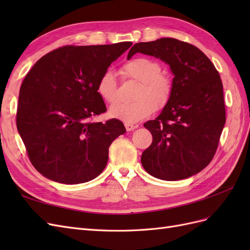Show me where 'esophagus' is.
Listing matches in <instances>:
<instances>
[{
	"label": "esophagus",
	"instance_id": "34e87169",
	"mask_svg": "<svg viewBox=\"0 0 250 250\" xmlns=\"http://www.w3.org/2000/svg\"><path fill=\"white\" fill-rule=\"evenodd\" d=\"M125 128L127 131H131V130H134L135 128H138V125L135 124H128V123H125Z\"/></svg>",
	"mask_w": 250,
	"mask_h": 250
}]
</instances>
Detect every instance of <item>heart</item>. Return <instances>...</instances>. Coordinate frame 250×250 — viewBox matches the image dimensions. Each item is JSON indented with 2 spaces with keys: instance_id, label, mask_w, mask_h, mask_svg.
I'll return each mask as SVG.
<instances>
[{
  "instance_id": "b5f03b06",
  "label": "heart",
  "mask_w": 250,
  "mask_h": 250,
  "mask_svg": "<svg viewBox=\"0 0 250 250\" xmlns=\"http://www.w3.org/2000/svg\"><path fill=\"white\" fill-rule=\"evenodd\" d=\"M156 60L139 56L127 60L121 65L119 73L123 80L139 81L133 102H119L109 108V116L132 124L149 117L155 108L162 109L171 99L173 80L167 73L162 72ZM96 92L108 104L118 99V81L110 71L101 74L96 84Z\"/></svg>"
}]
</instances>
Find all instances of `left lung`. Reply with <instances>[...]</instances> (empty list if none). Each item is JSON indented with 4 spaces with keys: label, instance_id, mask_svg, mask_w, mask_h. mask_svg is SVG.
<instances>
[{
    "label": "left lung",
    "instance_id": "8db88e82",
    "mask_svg": "<svg viewBox=\"0 0 250 250\" xmlns=\"http://www.w3.org/2000/svg\"><path fill=\"white\" fill-rule=\"evenodd\" d=\"M161 58L174 74L173 93L160 116L144 124L152 144L141 161L150 175L180 180L211 162L225 124L222 81L208 57L193 44L176 39L138 42L135 53Z\"/></svg>",
    "mask_w": 250,
    "mask_h": 250
}]
</instances>
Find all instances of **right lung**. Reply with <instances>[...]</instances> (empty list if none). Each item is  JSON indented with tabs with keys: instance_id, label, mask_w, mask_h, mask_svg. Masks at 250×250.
Here are the masks:
<instances>
[{
	"instance_id": "obj_1",
	"label": "right lung",
	"mask_w": 250,
	"mask_h": 250,
	"mask_svg": "<svg viewBox=\"0 0 250 250\" xmlns=\"http://www.w3.org/2000/svg\"><path fill=\"white\" fill-rule=\"evenodd\" d=\"M131 44L60 47L42 56L26 75L17 127L30 162L44 177L76 185L104 170L110 144L126 129L118 119L90 121L107 110L96 84Z\"/></svg>"
}]
</instances>
